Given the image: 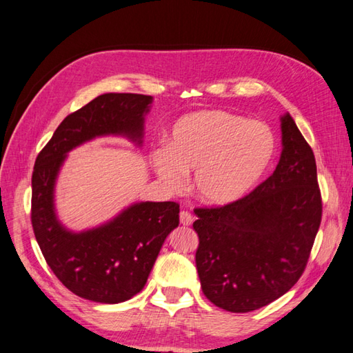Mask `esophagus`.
<instances>
[{"instance_id": "34e87169", "label": "esophagus", "mask_w": 353, "mask_h": 353, "mask_svg": "<svg viewBox=\"0 0 353 353\" xmlns=\"http://www.w3.org/2000/svg\"><path fill=\"white\" fill-rule=\"evenodd\" d=\"M192 221H194V218H192V214L189 213V212H180V223L183 225V227H189V225L192 223Z\"/></svg>"}]
</instances>
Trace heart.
<instances>
[{
  "mask_svg": "<svg viewBox=\"0 0 353 353\" xmlns=\"http://www.w3.org/2000/svg\"><path fill=\"white\" fill-rule=\"evenodd\" d=\"M274 155L276 139L267 123L212 108L179 117L167 146L152 150L150 162L170 191H180L194 171L198 200L227 205L258 185Z\"/></svg>",
  "mask_w": 353,
  "mask_h": 353,
  "instance_id": "obj_1",
  "label": "heart"
}]
</instances>
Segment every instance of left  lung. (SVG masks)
Masks as SVG:
<instances>
[{"instance_id":"obj_1","label":"left lung","mask_w":353,"mask_h":353,"mask_svg":"<svg viewBox=\"0 0 353 353\" xmlns=\"http://www.w3.org/2000/svg\"><path fill=\"white\" fill-rule=\"evenodd\" d=\"M280 121L283 149L274 173L237 201L194 210L201 289L232 313L261 309L298 282L322 219L313 150L291 114Z\"/></svg>"}]
</instances>
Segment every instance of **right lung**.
Wrapping results in <instances>:
<instances>
[{"label":"right lung","instance_id":"obj_1","mask_svg":"<svg viewBox=\"0 0 353 353\" xmlns=\"http://www.w3.org/2000/svg\"><path fill=\"white\" fill-rule=\"evenodd\" d=\"M150 95L103 94L68 114L35 159L31 222L48 265L71 292L116 304L139 294L168 234L179 227V204L135 203L101 227L73 232L55 213L53 191L67 153L99 135L141 143Z\"/></svg>","mask_w":353,"mask_h":353}]
</instances>
